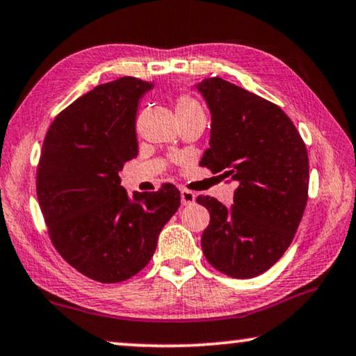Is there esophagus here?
<instances>
[{
	"instance_id": "esophagus-1",
	"label": "esophagus",
	"mask_w": 356,
	"mask_h": 356,
	"mask_svg": "<svg viewBox=\"0 0 356 356\" xmlns=\"http://www.w3.org/2000/svg\"><path fill=\"white\" fill-rule=\"evenodd\" d=\"M179 194H181V204L183 205H191L195 202V194L193 191H188V189H181L179 191Z\"/></svg>"
}]
</instances>
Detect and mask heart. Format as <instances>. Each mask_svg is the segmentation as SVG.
Listing matches in <instances>:
<instances>
[{
	"label": "heart",
	"mask_w": 356,
	"mask_h": 356,
	"mask_svg": "<svg viewBox=\"0 0 356 356\" xmlns=\"http://www.w3.org/2000/svg\"><path fill=\"white\" fill-rule=\"evenodd\" d=\"M175 111H177L178 117L193 115V114H204L202 107H200L199 102L191 96H179L177 99V104H175Z\"/></svg>",
	"instance_id": "b5f03b06"
}]
</instances>
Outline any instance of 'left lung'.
<instances>
[{"mask_svg": "<svg viewBox=\"0 0 356 356\" xmlns=\"http://www.w3.org/2000/svg\"><path fill=\"white\" fill-rule=\"evenodd\" d=\"M195 88L212 115L200 165L239 181L231 207L197 197L210 212L200 245L218 271L255 277L281 259L297 233L308 200L305 143L281 107L254 92L218 76Z\"/></svg>", "mask_w": 356, "mask_h": 356, "instance_id": "1", "label": "left lung"}]
</instances>
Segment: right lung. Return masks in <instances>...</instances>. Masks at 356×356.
Wrapping results in <instances>:
<instances>
[{"label":"right lung","mask_w":356,"mask_h":356,"mask_svg":"<svg viewBox=\"0 0 356 356\" xmlns=\"http://www.w3.org/2000/svg\"><path fill=\"white\" fill-rule=\"evenodd\" d=\"M152 83L133 76L96 86L51 123L37 170V197L49 238L67 264L99 282L135 276L179 207L163 184L128 195L118 172L138 156L136 111Z\"/></svg>","instance_id":"1"}]
</instances>
